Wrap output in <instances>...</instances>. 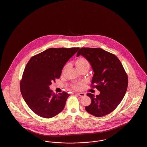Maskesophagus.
I'll return each instance as SVG.
<instances>
[{"label":"esophagus","instance_id":"obj_1","mask_svg":"<svg viewBox=\"0 0 147 147\" xmlns=\"http://www.w3.org/2000/svg\"><path fill=\"white\" fill-rule=\"evenodd\" d=\"M77 94H78L80 96H81V97H83V96H84L86 95V94H85L84 93H82V92L77 93Z\"/></svg>","mask_w":147,"mask_h":147}]
</instances>
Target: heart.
<instances>
[{"instance_id": "1", "label": "heart", "mask_w": 147, "mask_h": 147, "mask_svg": "<svg viewBox=\"0 0 147 147\" xmlns=\"http://www.w3.org/2000/svg\"><path fill=\"white\" fill-rule=\"evenodd\" d=\"M76 64L77 67H90V63L87 61V59H86L84 57H81L79 59H78L76 63ZM81 83H73L71 84V87L75 90H78L80 88V85L81 84Z\"/></svg>"}]
</instances>
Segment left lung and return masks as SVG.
<instances>
[{
  "label": "left lung",
  "instance_id": "1",
  "mask_svg": "<svg viewBox=\"0 0 147 147\" xmlns=\"http://www.w3.org/2000/svg\"><path fill=\"white\" fill-rule=\"evenodd\" d=\"M82 55L90 63L94 72L91 87L100 92L96 96L88 93L91 103L86 111L97 117L113 112L124 97L128 86V77L118 57L100 48H81L77 56Z\"/></svg>",
  "mask_w": 147,
  "mask_h": 147
}]
</instances>
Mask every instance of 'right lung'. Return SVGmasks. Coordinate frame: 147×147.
<instances>
[{
    "mask_svg": "<svg viewBox=\"0 0 147 147\" xmlns=\"http://www.w3.org/2000/svg\"><path fill=\"white\" fill-rule=\"evenodd\" d=\"M79 49L50 48L29 60L20 81V91L34 113L50 118L63 110L70 95L65 91L55 94L49 86L60 77L66 63Z\"/></svg>",
    "mask_w": 147,
    "mask_h": 147,
    "instance_id": "right-lung-1",
    "label": "right lung"
}]
</instances>
